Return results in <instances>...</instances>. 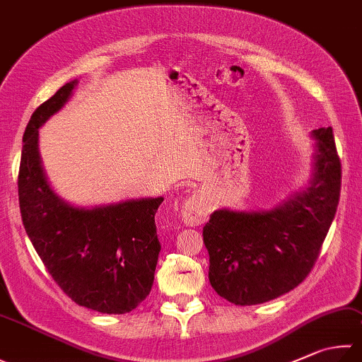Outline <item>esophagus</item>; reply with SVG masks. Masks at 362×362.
Returning a JSON list of instances; mask_svg holds the SVG:
<instances>
[{
    "label": "esophagus",
    "instance_id": "obj_1",
    "mask_svg": "<svg viewBox=\"0 0 362 362\" xmlns=\"http://www.w3.org/2000/svg\"><path fill=\"white\" fill-rule=\"evenodd\" d=\"M209 209L199 195H190L189 199L184 200L181 204V217L182 222L190 227H197L208 221Z\"/></svg>",
    "mask_w": 362,
    "mask_h": 362
}]
</instances>
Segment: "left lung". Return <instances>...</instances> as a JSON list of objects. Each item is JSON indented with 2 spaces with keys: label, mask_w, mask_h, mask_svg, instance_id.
Wrapping results in <instances>:
<instances>
[{
  "label": "left lung",
  "mask_w": 362,
  "mask_h": 362,
  "mask_svg": "<svg viewBox=\"0 0 362 362\" xmlns=\"http://www.w3.org/2000/svg\"><path fill=\"white\" fill-rule=\"evenodd\" d=\"M310 187L272 211L219 209L203 227L209 282L236 305L262 304L298 287L315 264L340 197L342 165L332 127L312 132Z\"/></svg>",
  "instance_id": "left-lung-1"
}]
</instances>
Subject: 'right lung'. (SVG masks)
Here are the masks:
<instances>
[{
  "label": "right lung",
  "instance_id": "obj_1",
  "mask_svg": "<svg viewBox=\"0 0 362 362\" xmlns=\"http://www.w3.org/2000/svg\"><path fill=\"white\" fill-rule=\"evenodd\" d=\"M75 83L40 104L25 129L20 213L40 260L74 303L100 313H126L153 287L160 252L154 216L163 199L85 209L59 200L50 189L39 159L37 129L66 104Z\"/></svg>",
  "mask_w": 362,
  "mask_h": 362
}]
</instances>
